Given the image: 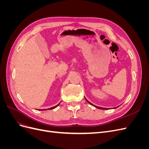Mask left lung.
Returning <instances> with one entry per match:
<instances>
[{
    "instance_id": "obj_1",
    "label": "left lung",
    "mask_w": 149,
    "mask_h": 149,
    "mask_svg": "<svg viewBox=\"0 0 149 149\" xmlns=\"http://www.w3.org/2000/svg\"><path fill=\"white\" fill-rule=\"evenodd\" d=\"M84 98H85V97H84ZM85 100H86V101L89 103V104H91V106H93L94 107H96V108H97V109H108V108H104V107H98V106H95V105H93V104L91 103V102H90L89 101H88L85 98ZM118 107H114V109H116V108H117Z\"/></svg>"
}]
</instances>
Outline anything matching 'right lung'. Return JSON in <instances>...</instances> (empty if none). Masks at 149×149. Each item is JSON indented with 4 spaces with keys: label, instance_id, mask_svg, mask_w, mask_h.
<instances>
[{
    "label": "right lung",
    "instance_id": "add662e5",
    "mask_svg": "<svg viewBox=\"0 0 149 149\" xmlns=\"http://www.w3.org/2000/svg\"><path fill=\"white\" fill-rule=\"evenodd\" d=\"M60 103L58 104V105H56V106H54V107H50V108H49V109H45V110H50V109H55V108H56L58 105L60 104ZM44 109H39L38 111H43Z\"/></svg>",
    "mask_w": 149,
    "mask_h": 149
}]
</instances>
